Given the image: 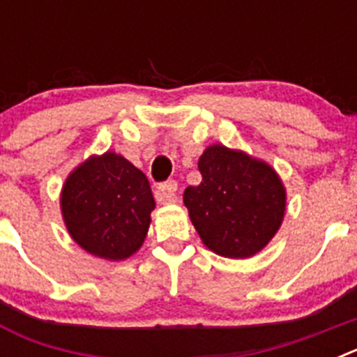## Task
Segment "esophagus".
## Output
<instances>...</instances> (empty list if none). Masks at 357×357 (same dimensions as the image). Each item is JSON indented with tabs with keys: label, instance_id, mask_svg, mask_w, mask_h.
Here are the masks:
<instances>
[{
	"label": "esophagus",
	"instance_id": "obj_1",
	"mask_svg": "<svg viewBox=\"0 0 357 357\" xmlns=\"http://www.w3.org/2000/svg\"><path fill=\"white\" fill-rule=\"evenodd\" d=\"M176 189H178V184L176 181H168L160 184L155 191V198L159 204H173V202L178 200L176 197Z\"/></svg>",
	"mask_w": 357,
	"mask_h": 357
}]
</instances>
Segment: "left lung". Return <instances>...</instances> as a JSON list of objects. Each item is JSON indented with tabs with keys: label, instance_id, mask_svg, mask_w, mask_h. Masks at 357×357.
Returning <instances> with one entry per match:
<instances>
[{
	"label": "left lung",
	"instance_id": "1",
	"mask_svg": "<svg viewBox=\"0 0 357 357\" xmlns=\"http://www.w3.org/2000/svg\"><path fill=\"white\" fill-rule=\"evenodd\" d=\"M202 182L184 191L198 236L214 254L247 259L277 234L286 189L275 169L241 150L211 144L198 159Z\"/></svg>",
	"mask_w": 357,
	"mask_h": 357
}]
</instances>
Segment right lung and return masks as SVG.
Masks as SVG:
<instances>
[{
    "label": "right lung",
    "mask_w": 357,
    "mask_h": 357,
    "mask_svg": "<svg viewBox=\"0 0 357 357\" xmlns=\"http://www.w3.org/2000/svg\"><path fill=\"white\" fill-rule=\"evenodd\" d=\"M61 209L66 229L85 252L123 261L143 245L155 200L146 175L123 155L107 151L69 173Z\"/></svg>",
    "instance_id": "right-lung-1"
}]
</instances>
